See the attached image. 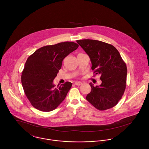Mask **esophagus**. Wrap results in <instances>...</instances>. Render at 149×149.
I'll list each match as a JSON object with an SVG mask.
<instances>
[{
	"label": "esophagus",
	"instance_id": "1",
	"mask_svg": "<svg viewBox=\"0 0 149 149\" xmlns=\"http://www.w3.org/2000/svg\"><path fill=\"white\" fill-rule=\"evenodd\" d=\"M75 85H76V86H81V85H82V83L81 82H80V81H77V82H75Z\"/></svg>",
	"mask_w": 149,
	"mask_h": 149
}]
</instances>
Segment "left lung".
Here are the masks:
<instances>
[{"instance_id": "1", "label": "left lung", "mask_w": 149, "mask_h": 149, "mask_svg": "<svg viewBox=\"0 0 149 149\" xmlns=\"http://www.w3.org/2000/svg\"><path fill=\"white\" fill-rule=\"evenodd\" d=\"M89 56L91 69L100 74L102 83L94 86L86 99L96 109L105 110L116 106L126 87L127 68L120 54L111 45L91 39L77 40Z\"/></svg>"}]
</instances>
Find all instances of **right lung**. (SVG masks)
I'll return each instance as SVG.
<instances>
[{
  "label": "right lung",
  "instance_id": "add662e5",
  "mask_svg": "<svg viewBox=\"0 0 149 149\" xmlns=\"http://www.w3.org/2000/svg\"><path fill=\"white\" fill-rule=\"evenodd\" d=\"M78 47L72 42H62L42 47L28 57L22 72L21 83L27 98L35 108L50 111L65 99L72 83L67 81L56 88L53 80L63 59Z\"/></svg>",
  "mask_w": 149,
  "mask_h": 149
}]
</instances>
